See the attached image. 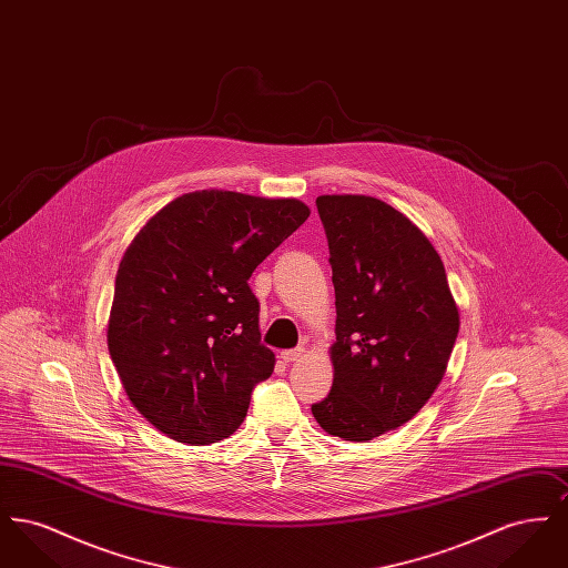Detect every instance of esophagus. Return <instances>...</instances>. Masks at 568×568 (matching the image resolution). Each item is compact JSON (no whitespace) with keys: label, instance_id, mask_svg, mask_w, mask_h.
I'll use <instances>...</instances> for the list:
<instances>
[{"label":"esophagus","instance_id":"esophagus-1","mask_svg":"<svg viewBox=\"0 0 568 568\" xmlns=\"http://www.w3.org/2000/svg\"><path fill=\"white\" fill-rule=\"evenodd\" d=\"M304 357V349L302 347H297V349H292V352H283L281 353V359L283 362H297V359H302Z\"/></svg>","mask_w":568,"mask_h":568}]
</instances>
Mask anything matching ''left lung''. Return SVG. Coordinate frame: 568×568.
<instances>
[{
  "mask_svg": "<svg viewBox=\"0 0 568 568\" xmlns=\"http://www.w3.org/2000/svg\"><path fill=\"white\" fill-rule=\"evenodd\" d=\"M336 294L325 433L368 443L413 419L447 371L458 304L428 236L371 195H320Z\"/></svg>",
  "mask_w": 568,
  "mask_h": 568,
  "instance_id": "1",
  "label": "left lung"
}]
</instances>
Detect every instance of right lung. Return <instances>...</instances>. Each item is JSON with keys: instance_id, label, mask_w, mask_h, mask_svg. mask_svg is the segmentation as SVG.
Returning <instances> with one entry per match:
<instances>
[{"instance_id": "add662e5", "label": "right lung", "mask_w": 568, "mask_h": 568, "mask_svg": "<svg viewBox=\"0 0 568 568\" xmlns=\"http://www.w3.org/2000/svg\"><path fill=\"white\" fill-rule=\"evenodd\" d=\"M308 215L296 197L191 191L125 248L109 352L128 398L160 433L211 445L243 424L253 387L274 371L248 276Z\"/></svg>"}]
</instances>
